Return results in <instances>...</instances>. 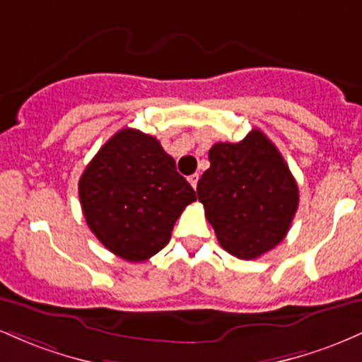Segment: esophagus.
<instances>
[{
  "label": "esophagus",
  "mask_w": 362,
  "mask_h": 362,
  "mask_svg": "<svg viewBox=\"0 0 362 362\" xmlns=\"http://www.w3.org/2000/svg\"><path fill=\"white\" fill-rule=\"evenodd\" d=\"M198 180H200V176H198V174H192V176L188 177V181H189V185L193 186L194 189H197V185H198Z\"/></svg>",
  "instance_id": "esophagus-1"
}]
</instances>
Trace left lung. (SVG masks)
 Here are the masks:
<instances>
[{
	"label": "left lung",
	"mask_w": 362,
	"mask_h": 362,
	"mask_svg": "<svg viewBox=\"0 0 362 362\" xmlns=\"http://www.w3.org/2000/svg\"><path fill=\"white\" fill-rule=\"evenodd\" d=\"M209 160L197 194L218 243L241 259L262 257L286 238L298 210L289 165L259 129L238 144H215Z\"/></svg>",
	"instance_id": "left-lung-1"
}]
</instances>
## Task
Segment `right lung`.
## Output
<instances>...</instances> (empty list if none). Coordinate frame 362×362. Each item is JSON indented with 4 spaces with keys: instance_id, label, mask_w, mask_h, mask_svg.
Here are the masks:
<instances>
[{
    "instance_id": "obj_1",
    "label": "right lung",
    "mask_w": 362,
    "mask_h": 362,
    "mask_svg": "<svg viewBox=\"0 0 362 362\" xmlns=\"http://www.w3.org/2000/svg\"><path fill=\"white\" fill-rule=\"evenodd\" d=\"M78 194L95 238L127 262H145L169 243L182 210L197 200L156 136L123 128L83 170Z\"/></svg>"
}]
</instances>
